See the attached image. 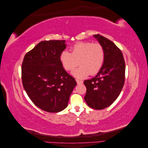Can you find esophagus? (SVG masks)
Listing matches in <instances>:
<instances>
[{
    "label": "esophagus",
    "mask_w": 148,
    "mask_h": 148,
    "mask_svg": "<svg viewBox=\"0 0 148 148\" xmlns=\"http://www.w3.org/2000/svg\"><path fill=\"white\" fill-rule=\"evenodd\" d=\"M76 82H77V84H82V83H83V81H81V80L76 79Z\"/></svg>",
    "instance_id": "esophagus-1"
}]
</instances>
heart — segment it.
<instances>
[{
    "instance_id": "obj_1",
    "label": "heart",
    "mask_w": 148,
    "mask_h": 148,
    "mask_svg": "<svg viewBox=\"0 0 148 148\" xmlns=\"http://www.w3.org/2000/svg\"><path fill=\"white\" fill-rule=\"evenodd\" d=\"M104 59L105 52L101 44L91 42H77L71 48V53L64 51L60 56L62 65L67 71H73L78 64L80 65L72 73L77 78H84L89 74L97 73L102 68Z\"/></svg>"
}]
</instances>
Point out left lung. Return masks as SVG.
<instances>
[{"mask_svg": "<svg viewBox=\"0 0 148 148\" xmlns=\"http://www.w3.org/2000/svg\"><path fill=\"white\" fill-rule=\"evenodd\" d=\"M104 48V62L95 77L84 81L86 87L84 100L92 109L101 110L117 99L125 82V64L123 53L109 39L93 35Z\"/></svg>", "mask_w": 148, "mask_h": 148, "instance_id": "8db88e82", "label": "left lung"}]
</instances>
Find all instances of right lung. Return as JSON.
Segmentation results:
<instances>
[{
    "instance_id": "right-lung-1",
    "label": "right lung",
    "mask_w": 148,
    "mask_h": 148,
    "mask_svg": "<svg viewBox=\"0 0 148 148\" xmlns=\"http://www.w3.org/2000/svg\"><path fill=\"white\" fill-rule=\"evenodd\" d=\"M65 40L40 42L26 53L21 66L22 83L34 104L51 113L68 106L77 85L62 66L60 56L66 48Z\"/></svg>"
}]
</instances>
